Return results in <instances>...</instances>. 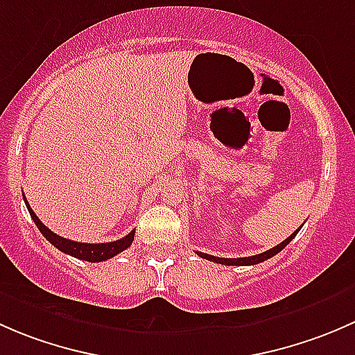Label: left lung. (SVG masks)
I'll use <instances>...</instances> for the list:
<instances>
[{
  "instance_id": "1",
  "label": "left lung",
  "mask_w": 355,
  "mask_h": 355,
  "mask_svg": "<svg viewBox=\"0 0 355 355\" xmlns=\"http://www.w3.org/2000/svg\"><path fill=\"white\" fill-rule=\"evenodd\" d=\"M300 230V228H299ZM299 230L293 232L292 235H290L288 239H285L282 244L275 245L273 249L266 250V252H261L257 254V256H250V257H234V259H230V257H216V256H209V254H204V252H198L202 259H207V261H213V263H220V264H227V266H250V264H257V263H263V261L270 259V257L277 256L278 252H280L282 249H285L290 244V241H292L293 237H295L297 234H299Z\"/></svg>"
}]
</instances>
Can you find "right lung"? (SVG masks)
<instances>
[{
  "mask_svg": "<svg viewBox=\"0 0 355 355\" xmlns=\"http://www.w3.org/2000/svg\"><path fill=\"white\" fill-rule=\"evenodd\" d=\"M24 200H25V206H27L28 213H31V218L34 220L35 227H37L39 232L44 235L46 241L51 242V244L55 245L56 249L62 250V252L68 254V256L77 257V259L89 261V263H101V261H106V259H110V257L116 256V254L123 252V250L128 249V247L132 245V242H134L135 230H132L130 234L125 235L123 239H118V241H114V242H106V244H82V242H75V241H70V239H63V237H60V235L53 234V232L49 230V228L46 227V225L42 223L37 216H35V213L32 211V207L28 206L27 199L24 198Z\"/></svg>",
  "mask_w": 355,
  "mask_h": 355,
  "instance_id": "obj_1",
  "label": "right lung"
}]
</instances>
